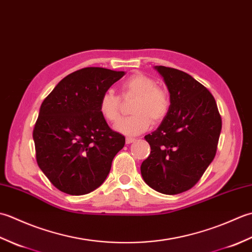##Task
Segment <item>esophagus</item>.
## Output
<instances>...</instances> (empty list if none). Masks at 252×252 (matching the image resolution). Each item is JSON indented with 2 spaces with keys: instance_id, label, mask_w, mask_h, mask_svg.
<instances>
[{
  "instance_id": "1",
  "label": "esophagus",
  "mask_w": 252,
  "mask_h": 252,
  "mask_svg": "<svg viewBox=\"0 0 252 252\" xmlns=\"http://www.w3.org/2000/svg\"><path fill=\"white\" fill-rule=\"evenodd\" d=\"M136 140L134 137H126V144H131V143H134Z\"/></svg>"
}]
</instances>
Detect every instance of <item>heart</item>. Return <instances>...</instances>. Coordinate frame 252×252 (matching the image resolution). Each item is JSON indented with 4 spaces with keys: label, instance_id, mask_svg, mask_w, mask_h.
<instances>
[{
    "label": "heart",
    "instance_id": "b5f03b06",
    "mask_svg": "<svg viewBox=\"0 0 252 252\" xmlns=\"http://www.w3.org/2000/svg\"><path fill=\"white\" fill-rule=\"evenodd\" d=\"M123 96H136L131 105L132 116L116 122L114 129L125 135H138L146 131L154 122H160L168 115L170 108L169 94L157 88L152 78L144 74H133L122 84ZM98 109L107 121L114 122L120 116V99L107 90L100 96Z\"/></svg>",
    "mask_w": 252,
    "mask_h": 252
}]
</instances>
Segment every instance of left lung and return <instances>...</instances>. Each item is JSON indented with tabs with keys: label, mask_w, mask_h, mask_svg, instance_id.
Here are the masks:
<instances>
[{
	"label": "left lung",
	"mask_w": 252,
	"mask_h": 252,
	"mask_svg": "<svg viewBox=\"0 0 252 252\" xmlns=\"http://www.w3.org/2000/svg\"><path fill=\"white\" fill-rule=\"evenodd\" d=\"M170 93L168 115L145 140L151 154L141 165L145 183L165 195L189 190L216 156L222 119L212 94L174 68L155 66Z\"/></svg>",
	"instance_id": "obj_1"
}]
</instances>
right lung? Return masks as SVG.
I'll return each instance as SVG.
<instances>
[{"label": "right lung", "instance_id": "right-lung-1", "mask_svg": "<svg viewBox=\"0 0 252 252\" xmlns=\"http://www.w3.org/2000/svg\"><path fill=\"white\" fill-rule=\"evenodd\" d=\"M100 67L74 71L41 105L33 130L36 162L56 189L84 195L104 183L126 137L112 131L98 109L105 91L125 76Z\"/></svg>", "mask_w": 252, "mask_h": 252}]
</instances>
